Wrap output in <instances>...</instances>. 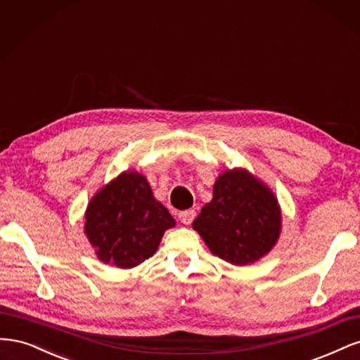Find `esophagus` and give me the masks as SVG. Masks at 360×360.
<instances>
[{
    "label": "esophagus",
    "mask_w": 360,
    "mask_h": 360,
    "mask_svg": "<svg viewBox=\"0 0 360 360\" xmlns=\"http://www.w3.org/2000/svg\"><path fill=\"white\" fill-rule=\"evenodd\" d=\"M179 219L180 222H183L184 225H189L193 219H195V210H183L179 213Z\"/></svg>",
    "instance_id": "1"
}]
</instances>
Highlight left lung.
Here are the masks:
<instances>
[{"mask_svg":"<svg viewBox=\"0 0 360 360\" xmlns=\"http://www.w3.org/2000/svg\"><path fill=\"white\" fill-rule=\"evenodd\" d=\"M193 228L214 255L243 266L276 243L281 210L275 195L249 172L226 171L216 180L213 200L202 207Z\"/></svg>","mask_w":360,"mask_h":360,"instance_id":"left-lung-1","label":"left lung"}]
</instances>
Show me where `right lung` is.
<instances>
[{
  "instance_id": "right-lung-1",
  "label": "right lung",
  "mask_w": 360,
  "mask_h": 360,
  "mask_svg": "<svg viewBox=\"0 0 360 360\" xmlns=\"http://www.w3.org/2000/svg\"><path fill=\"white\" fill-rule=\"evenodd\" d=\"M174 225V217L138 172H123L97 192L85 213V234L97 257L122 269L153 255L163 233Z\"/></svg>"
}]
</instances>
